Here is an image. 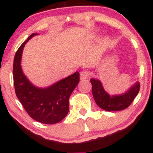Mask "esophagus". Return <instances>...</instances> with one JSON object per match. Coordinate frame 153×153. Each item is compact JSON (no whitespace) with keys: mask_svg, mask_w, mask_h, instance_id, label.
<instances>
[{"mask_svg":"<svg viewBox=\"0 0 153 153\" xmlns=\"http://www.w3.org/2000/svg\"><path fill=\"white\" fill-rule=\"evenodd\" d=\"M89 77V73L88 72L86 71H82L80 72V78L81 80H85L86 79L88 78Z\"/></svg>","mask_w":153,"mask_h":153,"instance_id":"esophagus-1","label":"esophagus"}]
</instances>
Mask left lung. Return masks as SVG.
I'll return each instance as SVG.
<instances>
[{"label":"left lung","mask_w":153,"mask_h":153,"mask_svg":"<svg viewBox=\"0 0 153 153\" xmlns=\"http://www.w3.org/2000/svg\"><path fill=\"white\" fill-rule=\"evenodd\" d=\"M91 82L92 84L93 96L96 104L108 111H116L127 108L134 101L140 88V82H137L125 94L111 96L105 91L100 80L91 78Z\"/></svg>","instance_id":"8db88e82"}]
</instances>
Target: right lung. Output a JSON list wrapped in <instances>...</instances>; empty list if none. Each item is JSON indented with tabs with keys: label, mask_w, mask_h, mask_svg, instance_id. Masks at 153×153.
I'll return each instance as SVG.
<instances>
[{
	"label": "right lung",
	"mask_w": 153,
	"mask_h": 153,
	"mask_svg": "<svg viewBox=\"0 0 153 153\" xmlns=\"http://www.w3.org/2000/svg\"><path fill=\"white\" fill-rule=\"evenodd\" d=\"M35 35L38 34H31L15 54L13 68L15 92L24 109L33 119L43 124H56L68 114L70 96L78 84L80 74L75 72L45 88L32 85L23 73L21 59L24 45Z\"/></svg>",
	"instance_id": "1"
}]
</instances>
